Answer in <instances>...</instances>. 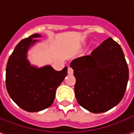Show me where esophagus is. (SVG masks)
Masks as SVG:
<instances>
[{
    "label": "esophagus",
    "instance_id": "esophagus-1",
    "mask_svg": "<svg viewBox=\"0 0 134 134\" xmlns=\"http://www.w3.org/2000/svg\"><path fill=\"white\" fill-rule=\"evenodd\" d=\"M67 73H68V74H70V75L73 74V70L70 67H68V70H67Z\"/></svg>",
    "mask_w": 134,
    "mask_h": 134
}]
</instances>
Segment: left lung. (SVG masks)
<instances>
[{"label":"left lung","instance_id":"8db88e82","mask_svg":"<svg viewBox=\"0 0 134 134\" xmlns=\"http://www.w3.org/2000/svg\"><path fill=\"white\" fill-rule=\"evenodd\" d=\"M79 104L94 113H104L119 104L125 95L129 70L122 49L111 37L104 40L90 55L70 63Z\"/></svg>","mask_w":134,"mask_h":134}]
</instances>
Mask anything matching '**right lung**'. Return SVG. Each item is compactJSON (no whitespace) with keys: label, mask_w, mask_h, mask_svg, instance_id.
Masks as SVG:
<instances>
[{"label":"right lung","mask_w":134,"mask_h":134,"mask_svg":"<svg viewBox=\"0 0 134 134\" xmlns=\"http://www.w3.org/2000/svg\"><path fill=\"white\" fill-rule=\"evenodd\" d=\"M41 35L35 34L18 43L9 56L6 69V87L12 100L27 112H39L49 107L57 88L67 74V67L57 71L47 65H31L27 53Z\"/></svg>","instance_id":"obj_1"}]
</instances>
